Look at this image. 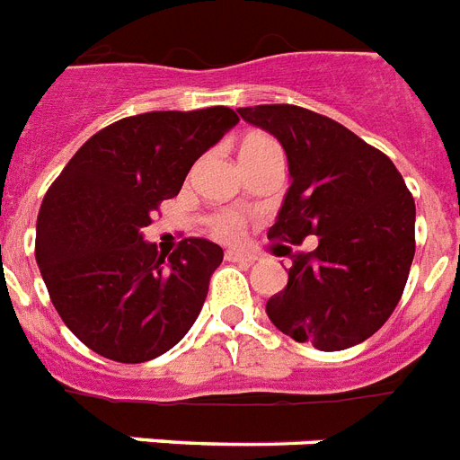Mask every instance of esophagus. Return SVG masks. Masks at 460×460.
Listing matches in <instances>:
<instances>
[{
  "instance_id": "34e87169",
  "label": "esophagus",
  "mask_w": 460,
  "mask_h": 460,
  "mask_svg": "<svg viewBox=\"0 0 460 460\" xmlns=\"http://www.w3.org/2000/svg\"><path fill=\"white\" fill-rule=\"evenodd\" d=\"M226 261L229 262H243V265H251L255 261L253 255L243 253V251H226Z\"/></svg>"
}]
</instances>
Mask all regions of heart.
Instances as JSON below:
<instances>
[{
    "label": "heart",
    "instance_id": "heart-1",
    "mask_svg": "<svg viewBox=\"0 0 460 460\" xmlns=\"http://www.w3.org/2000/svg\"><path fill=\"white\" fill-rule=\"evenodd\" d=\"M268 146H277L275 139H270L265 135H251L241 146V156L243 154H253L261 152V149H268ZM215 229L217 234L222 236H238L241 229H243V219L236 215V212H222V215L215 217Z\"/></svg>",
    "mask_w": 460,
    "mask_h": 460
}]
</instances>
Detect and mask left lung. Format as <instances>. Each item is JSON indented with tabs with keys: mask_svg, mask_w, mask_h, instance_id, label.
Here are the masks:
<instances>
[{
	"mask_svg": "<svg viewBox=\"0 0 460 460\" xmlns=\"http://www.w3.org/2000/svg\"><path fill=\"white\" fill-rule=\"evenodd\" d=\"M279 139L292 185L272 241L318 236L292 255L287 287L270 296V321L296 342L338 352L371 338L391 318L415 258V199L384 152L345 125L299 105L238 108Z\"/></svg>",
	"mask_w": 460,
	"mask_h": 460,
	"instance_id": "obj_1",
	"label": "left lung"
}]
</instances>
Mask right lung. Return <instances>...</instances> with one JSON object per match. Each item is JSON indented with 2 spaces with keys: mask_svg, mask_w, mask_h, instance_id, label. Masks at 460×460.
I'll list each match as a JSON object with an SVG mask.
<instances>
[{
  "mask_svg": "<svg viewBox=\"0 0 460 460\" xmlns=\"http://www.w3.org/2000/svg\"><path fill=\"white\" fill-rule=\"evenodd\" d=\"M236 122L226 105L122 118L91 137L48 188L35 261L59 318L96 355L149 362L192 328L224 251L192 236L159 253L142 229Z\"/></svg>",
  "mask_w": 460,
  "mask_h": 460,
  "instance_id": "add662e5",
  "label": "right lung"
}]
</instances>
